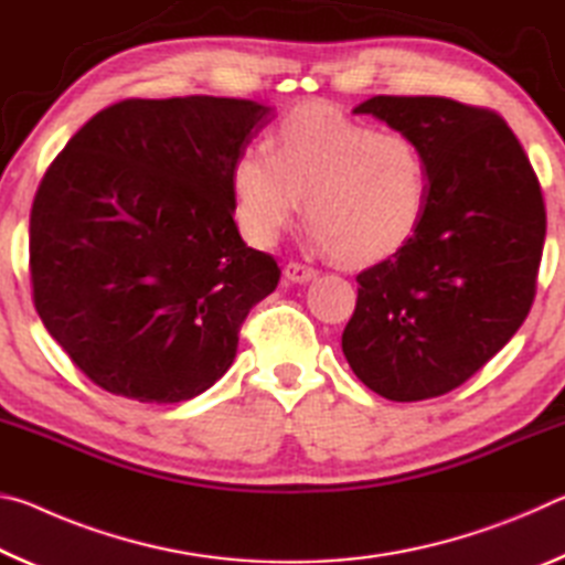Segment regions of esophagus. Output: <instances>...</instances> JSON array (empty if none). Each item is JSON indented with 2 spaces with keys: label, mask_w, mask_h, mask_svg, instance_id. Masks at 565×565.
<instances>
[{
  "label": "esophagus",
  "mask_w": 565,
  "mask_h": 565,
  "mask_svg": "<svg viewBox=\"0 0 565 565\" xmlns=\"http://www.w3.org/2000/svg\"><path fill=\"white\" fill-rule=\"evenodd\" d=\"M317 274H319V271L313 269V266L301 264V262H289V264L284 266V276H286V279H289V281H294V284L311 281Z\"/></svg>",
  "instance_id": "esophagus-1"
}]
</instances>
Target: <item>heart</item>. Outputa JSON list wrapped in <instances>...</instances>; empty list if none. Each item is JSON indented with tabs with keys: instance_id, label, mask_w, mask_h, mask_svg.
<instances>
[{
	"instance_id": "heart-1",
	"label": "heart",
	"mask_w": 565,
	"mask_h": 565,
	"mask_svg": "<svg viewBox=\"0 0 565 565\" xmlns=\"http://www.w3.org/2000/svg\"><path fill=\"white\" fill-rule=\"evenodd\" d=\"M238 232L271 246L303 209L317 242L343 264L401 252L424 222L428 167L408 134L381 131L331 104H303L276 121L269 145L232 164Z\"/></svg>"
}]
</instances>
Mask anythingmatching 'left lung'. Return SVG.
Returning <instances> with one entry per match:
<instances>
[{
  "label": "left lung",
  "instance_id": "left-lung-1",
  "mask_svg": "<svg viewBox=\"0 0 565 565\" xmlns=\"http://www.w3.org/2000/svg\"><path fill=\"white\" fill-rule=\"evenodd\" d=\"M353 111L416 141L428 204L414 238L356 276L343 356L388 401L444 396L529 317L546 238L539 177L493 109L446 97H371Z\"/></svg>",
  "mask_w": 565,
  "mask_h": 565
}]
</instances>
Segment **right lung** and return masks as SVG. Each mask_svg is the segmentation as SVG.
Returning <instances> with one entry per match:
<instances>
[{
    "label": "right lung",
    "instance_id": "add662e5",
    "mask_svg": "<svg viewBox=\"0 0 565 565\" xmlns=\"http://www.w3.org/2000/svg\"><path fill=\"white\" fill-rule=\"evenodd\" d=\"M269 107L124 99L66 141L30 216L32 299L109 394L179 404L222 379L252 306L281 279L234 224L232 164Z\"/></svg>",
    "mask_w": 565,
    "mask_h": 565
}]
</instances>
